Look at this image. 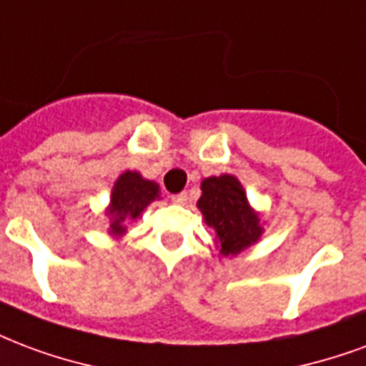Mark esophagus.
Instances as JSON below:
<instances>
[{"label":"esophagus","instance_id":"obj_1","mask_svg":"<svg viewBox=\"0 0 366 366\" xmlns=\"http://www.w3.org/2000/svg\"><path fill=\"white\" fill-rule=\"evenodd\" d=\"M172 202H174V204H178V205L186 204V202H188V194H186V192H180V194L172 196Z\"/></svg>","mask_w":366,"mask_h":366}]
</instances>
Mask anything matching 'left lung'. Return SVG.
<instances>
[{"label": "left lung", "mask_w": 366, "mask_h": 366, "mask_svg": "<svg viewBox=\"0 0 366 366\" xmlns=\"http://www.w3.org/2000/svg\"><path fill=\"white\" fill-rule=\"evenodd\" d=\"M202 197L197 207L205 223L217 232L223 256H234L262 234L258 215L250 209L242 186L234 176H211L202 182Z\"/></svg>", "instance_id": "left-lung-1"}]
</instances>
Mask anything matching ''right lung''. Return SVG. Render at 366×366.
I'll list each match as a JSON object with an SVG mask.
<instances>
[{
	"label": "right lung",
	"mask_w": 366,
	"mask_h": 366,
	"mask_svg": "<svg viewBox=\"0 0 366 366\" xmlns=\"http://www.w3.org/2000/svg\"><path fill=\"white\" fill-rule=\"evenodd\" d=\"M155 197H159V186L151 180L142 178V174L137 172H124L118 178V182L114 184L112 190V197H110V232L112 234H122L126 231L124 229V221L126 219L139 217L145 207H147Z\"/></svg>",
	"instance_id": "1"
}]
</instances>
